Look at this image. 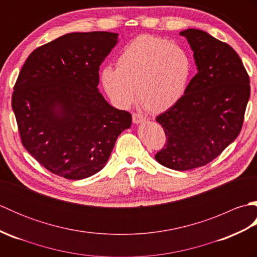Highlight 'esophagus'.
Here are the masks:
<instances>
[{"label": "esophagus", "mask_w": 257, "mask_h": 257, "mask_svg": "<svg viewBox=\"0 0 257 257\" xmlns=\"http://www.w3.org/2000/svg\"><path fill=\"white\" fill-rule=\"evenodd\" d=\"M133 121H134V123H140V122L146 121V118L143 116V114L135 112V113H133Z\"/></svg>", "instance_id": "34e87169"}]
</instances>
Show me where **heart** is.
Instances as JSON below:
<instances>
[{
	"label": "heart",
	"mask_w": 257,
	"mask_h": 257,
	"mask_svg": "<svg viewBox=\"0 0 257 257\" xmlns=\"http://www.w3.org/2000/svg\"><path fill=\"white\" fill-rule=\"evenodd\" d=\"M117 68L103 67L100 79L114 105L128 108L138 99L150 112H161L181 99L192 76L193 63L183 47L166 38L141 35L125 46Z\"/></svg>",
	"instance_id": "obj_1"
}]
</instances>
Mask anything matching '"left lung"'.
Instances as JSON below:
<instances>
[{
    "label": "left lung",
    "mask_w": 257,
    "mask_h": 257,
    "mask_svg": "<svg viewBox=\"0 0 257 257\" xmlns=\"http://www.w3.org/2000/svg\"><path fill=\"white\" fill-rule=\"evenodd\" d=\"M193 51L198 73L176 105L157 117L166 134L155 158L172 170L203 167L222 154L241 133L250 94L241 58L206 32H180Z\"/></svg>",
    "instance_id": "left-lung-1"
}]
</instances>
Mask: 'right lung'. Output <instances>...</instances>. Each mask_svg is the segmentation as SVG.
<instances>
[{
    "label": "right lung",
    "instance_id": "add662e5",
    "mask_svg": "<svg viewBox=\"0 0 257 257\" xmlns=\"http://www.w3.org/2000/svg\"><path fill=\"white\" fill-rule=\"evenodd\" d=\"M117 37L69 33L33 51L19 74L12 108L22 145L59 177L80 180L100 171L132 125L130 112L109 105L97 88Z\"/></svg>",
    "mask_w": 257,
    "mask_h": 257
}]
</instances>
